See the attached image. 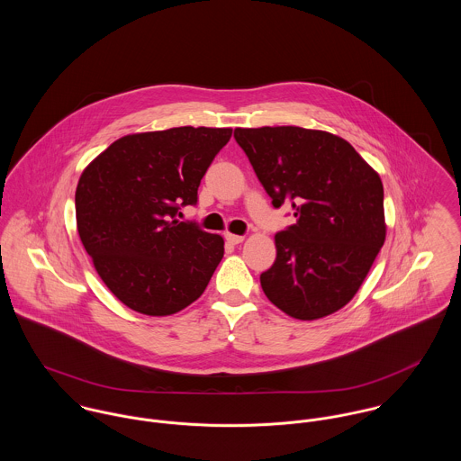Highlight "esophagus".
I'll list each match as a JSON object with an SVG mask.
<instances>
[{
	"label": "esophagus",
	"instance_id": "34e87169",
	"mask_svg": "<svg viewBox=\"0 0 461 461\" xmlns=\"http://www.w3.org/2000/svg\"><path fill=\"white\" fill-rule=\"evenodd\" d=\"M225 240H227L230 245H240V243H243L245 236H238V234H230V232H225Z\"/></svg>",
	"mask_w": 461,
	"mask_h": 461
}]
</instances>
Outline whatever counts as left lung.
Returning a JSON list of instances; mask_svg holds the SVG:
<instances>
[{"label": "left lung", "mask_w": 461, "mask_h": 461, "mask_svg": "<svg viewBox=\"0 0 461 461\" xmlns=\"http://www.w3.org/2000/svg\"><path fill=\"white\" fill-rule=\"evenodd\" d=\"M258 179L296 223L275 234L276 259L261 273L267 300L312 321L342 309L385 243L380 176L340 136L296 126L238 128Z\"/></svg>", "instance_id": "8db88e82"}]
</instances>
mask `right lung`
<instances>
[{"label": "right lung", "mask_w": 461, "mask_h": 461, "mask_svg": "<svg viewBox=\"0 0 461 461\" xmlns=\"http://www.w3.org/2000/svg\"><path fill=\"white\" fill-rule=\"evenodd\" d=\"M230 128H172L113 141L81 174L76 223L106 287L132 311L170 316L194 303L223 258V238L179 221Z\"/></svg>", "instance_id": "add662e5"}]
</instances>
